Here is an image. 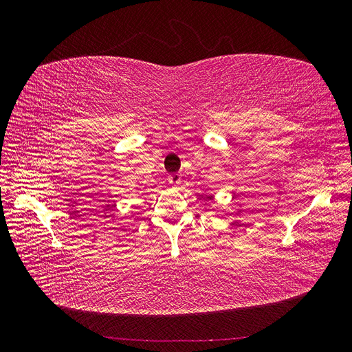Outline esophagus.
<instances>
[{
  "instance_id": "obj_1",
  "label": "esophagus",
  "mask_w": 352,
  "mask_h": 352,
  "mask_svg": "<svg viewBox=\"0 0 352 352\" xmlns=\"http://www.w3.org/2000/svg\"><path fill=\"white\" fill-rule=\"evenodd\" d=\"M168 182H170V185H173V186H179L180 184H182V176H180L179 173L170 175V176H168Z\"/></svg>"
}]
</instances>
